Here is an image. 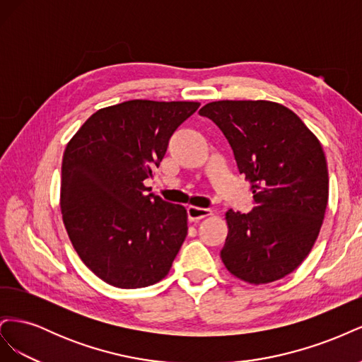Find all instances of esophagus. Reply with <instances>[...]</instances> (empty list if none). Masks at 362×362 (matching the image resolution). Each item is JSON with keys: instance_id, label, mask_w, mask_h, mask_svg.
<instances>
[{"instance_id": "34e87169", "label": "esophagus", "mask_w": 362, "mask_h": 362, "mask_svg": "<svg viewBox=\"0 0 362 362\" xmlns=\"http://www.w3.org/2000/svg\"><path fill=\"white\" fill-rule=\"evenodd\" d=\"M187 214H189V221L190 222H198L201 218H205L208 216H211L213 211L210 208H199V206H193L190 205L187 208Z\"/></svg>"}]
</instances>
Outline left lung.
Returning a JSON list of instances; mask_svg holds the SVG:
<instances>
[{
    "label": "left lung",
    "mask_w": 362,
    "mask_h": 362,
    "mask_svg": "<svg viewBox=\"0 0 362 362\" xmlns=\"http://www.w3.org/2000/svg\"><path fill=\"white\" fill-rule=\"evenodd\" d=\"M199 115L222 129L254 193L250 213L225 214V267L254 286L287 276L311 252L329 198L319 139L290 108L272 101H214Z\"/></svg>",
    "instance_id": "8db88e82"
}]
</instances>
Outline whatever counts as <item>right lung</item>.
Listing matches in <instances>:
<instances>
[{
  "label": "right lung",
  "instance_id": "add662e5",
  "mask_svg": "<svg viewBox=\"0 0 362 362\" xmlns=\"http://www.w3.org/2000/svg\"><path fill=\"white\" fill-rule=\"evenodd\" d=\"M193 101L133 100L101 108L69 140L60 210L71 243L98 278L117 288L161 281L187 235V210L149 192Z\"/></svg>",
  "mask_w": 362,
  "mask_h": 362
}]
</instances>
